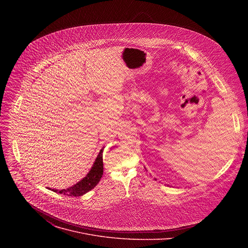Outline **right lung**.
I'll return each instance as SVG.
<instances>
[{
    "label": "right lung",
    "instance_id": "obj_1",
    "mask_svg": "<svg viewBox=\"0 0 248 248\" xmlns=\"http://www.w3.org/2000/svg\"><path fill=\"white\" fill-rule=\"evenodd\" d=\"M103 150L101 149L92 167L89 174L84 177L82 180H80L78 183L70 187L68 189L63 190H56L52 189L53 192L63 194L70 197H80L86 194L87 192L93 189L97 183L100 181V178L103 175Z\"/></svg>",
    "mask_w": 248,
    "mask_h": 248
}]
</instances>
